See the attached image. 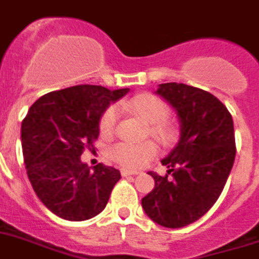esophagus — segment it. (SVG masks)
Segmentation results:
<instances>
[{
  "instance_id": "1",
  "label": "esophagus",
  "mask_w": 259,
  "mask_h": 259,
  "mask_svg": "<svg viewBox=\"0 0 259 259\" xmlns=\"http://www.w3.org/2000/svg\"><path fill=\"white\" fill-rule=\"evenodd\" d=\"M120 174H122V176H130V175H137V174H139V172H136V171L124 170V168H123V170L120 171Z\"/></svg>"
}]
</instances>
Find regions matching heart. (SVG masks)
I'll return each mask as SVG.
<instances>
[{"label": "heart", "instance_id": "obj_1", "mask_svg": "<svg viewBox=\"0 0 259 259\" xmlns=\"http://www.w3.org/2000/svg\"><path fill=\"white\" fill-rule=\"evenodd\" d=\"M122 109L131 111L149 125V134L163 145L175 141V128L167 122L170 110L166 102L157 96L143 93L123 102ZM118 120V111L114 106L107 107L100 119V132L104 136L113 134ZM158 148L153 141L144 143H118L110 149V158L124 168L137 170L145 166L157 155Z\"/></svg>", "mask_w": 259, "mask_h": 259}]
</instances>
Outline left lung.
Wrapping results in <instances>:
<instances>
[{"mask_svg":"<svg viewBox=\"0 0 259 259\" xmlns=\"http://www.w3.org/2000/svg\"><path fill=\"white\" fill-rule=\"evenodd\" d=\"M176 110L180 140L164 159L167 174L141 200L152 221L182 228L198 221L223 191L236 155L233 120L211 93L182 83L159 84L155 91Z\"/></svg>","mask_w":259,"mask_h":259,"instance_id":"left-lung-1","label":"left lung"}]
</instances>
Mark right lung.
<instances>
[{
    "instance_id": "right-lung-1",
    "label": "right lung",
    "mask_w": 259,
    "mask_h": 259,
    "mask_svg": "<svg viewBox=\"0 0 259 259\" xmlns=\"http://www.w3.org/2000/svg\"><path fill=\"white\" fill-rule=\"evenodd\" d=\"M128 91L70 87L38 98L23 119L27 175L41 202L59 218L87 221L106 207L120 172L104 163L92 170L80 155L95 150L102 114Z\"/></svg>"
}]
</instances>
